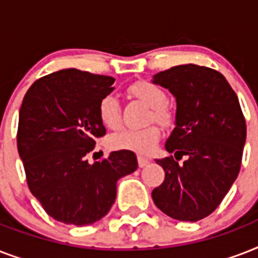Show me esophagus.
<instances>
[{"mask_svg":"<svg viewBox=\"0 0 258 258\" xmlns=\"http://www.w3.org/2000/svg\"><path fill=\"white\" fill-rule=\"evenodd\" d=\"M149 163H150V161L147 159V158L138 157V165H139V167H145V166H147Z\"/></svg>","mask_w":258,"mask_h":258,"instance_id":"1","label":"esophagus"}]
</instances>
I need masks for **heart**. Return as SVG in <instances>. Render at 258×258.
Listing matches in <instances>:
<instances>
[{"instance_id":"b5f03b06","label":"heart","mask_w":258,"mask_h":258,"mask_svg":"<svg viewBox=\"0 0 258 258\" xmlns=\"http://www.w3.org/2000/svg\"><path fill=\"white\" fill-rule=\"evenodd\" d=\"M131 96L137 97L151 108L150 120L169 127L174 124L175 116L166 105L167 93L163 88L151 82H137L128 88ZM97 115L101 124L109 130H117L121 125V107L115 95L108 93L101 97L97 105ZM161 139V130L157 125H149L146 128H128L115 134L109 139L111 147L115 150H125L135 154L147 155L153 153Z\"/></svg>"}]
</instances>
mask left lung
<instances>
[{
	"label": "left lung",
	"mask_w": 258,
	"mask_h": 258,
	"mask_svg": "<svg viewBox=\"0 0 258 258\" xmlns=\"http://www.w3.org/2000/svg\"><path fill=\"white\" fill-rule=\"evenodd\" d=\"M176 100L175 128L166 141L174 157L157 159L165 180L151 192L154 204L169 217L196 222L212 214L241 169L246 123L240 101L220 72L196 64L172 67L154 75Z\"/></svg>",
	"instance_id": "8db88e82"
}]
</instances>
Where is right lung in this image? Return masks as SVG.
Here are the masks:
<instances>
[{
    "mask_svg": "<svg viewBox=\"0 0 258 258\" xmlns=\"http://www.w3.org/2000/svg\"><path fill=\"white\" fill-rule=\"evenodd\" d=\"M115 79L62 70L30 86L20 108L17 149L26 182L56 221L84 226L101 220L116 198V182L138 169L133 151H113L89 165L88 155L105 135L97 115Z\"/></svg>",
    "mask_w": 258,
    "mask_h": 258,
    "instance_id": "right-lung-1",
    "label": "right lung"
}]
</instances>
